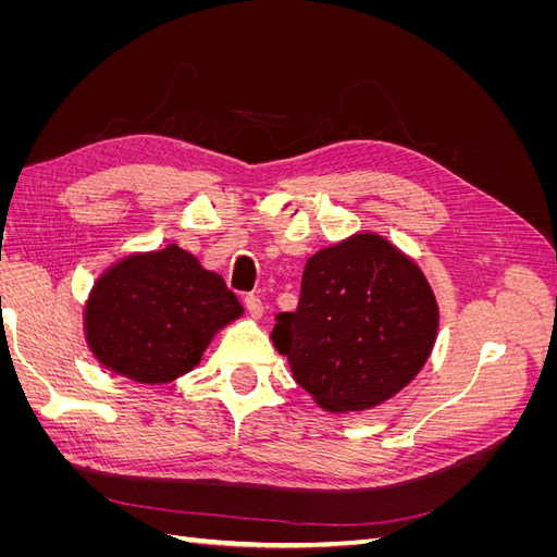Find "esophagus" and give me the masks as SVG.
Here are the masks:
<instances>
[{
	"label": "esophagus",
	"instance_id": "esophagus-1",
	"mask_svg": "<svg viewBox=\"0 0 557 557\" xmlns=\"http://www.w3.org/2000/svg\"><path fill=\"white\" fill-rule=\"evenodd\" d=\"M244 307H246V311H248V315L250 318H262V313H264V307H262V301H260V297H256V295H248L246 299H244Z\"/></svg>",
	"mask_w": 557,
	"mask_h": 557
}]
</instances>
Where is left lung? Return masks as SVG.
<instances>
[{
	"label": "left lung",
	"mask_w": 557,
	"mask_h": 557,
	"mask_svg": "<svg viewBox=\"0 0 557 557\" xmlns=\"http://www.w3.org/2000/svg\"><path fill=\"white\" fill-rule=\"evenodd\" d=\"M436 330L440 305L423 269L381 234L356 232L309 258L299 307L276 315L272 342L320 409L350 413L404 391Z\"/></svg>",
	"instance_id": "left-lung-1"
}]
</instances>
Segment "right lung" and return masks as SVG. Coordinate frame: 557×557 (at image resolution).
I'll return each mask as SVG.
<instances>
[{
  "instance_id": "1",
  "label": "right lung",
  "mask_w": 557,
  "mask_h": 557,
  "mask_svg": "<svg viewBox=\"0 0 557 557\" xmlns=\"http://www.w3.org/2000/svg\"><path fill=\"white\" fill-rule=\"evenodd\" d=\"M242 315L223 276L170 244L129 252L97 276L83 307V332L109 372L162 385L193 372L213 336Z\"/></svg>"
}]
</instances>
